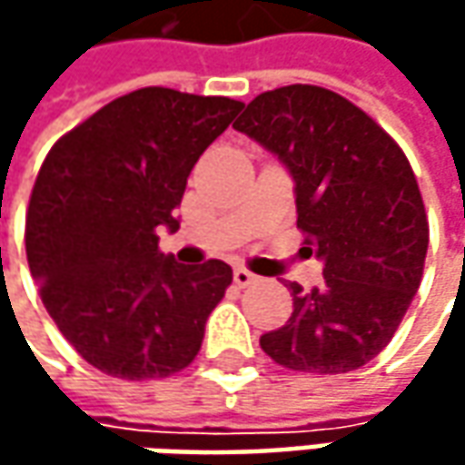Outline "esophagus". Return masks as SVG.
<instances>
[{
  "mask_svg": "<svg viewBox=\"0 0 465 465\" xmlns=\"http://www.w3.org/2000/svg\"><path fill=\"white\" fill-rule=\"evenodd\" d=\"M232 279H235V284H238V287H248V284H253L259 277H256L253 272H248V269L238 266V269L232 272Z\"/></svg>",
  "mask_w": 465,
  "mask_h": 465,
  "instance_id": "34e87169",
  "label": "esophagus"
}]
</instances>
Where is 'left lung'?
<instances>
[{
    "label": "left lung",
    "mask_w": 465,
    "mask_h": 465,
    "mask_svg": "<svg viewBox=\"0 0 465 465\" xmlns=\"http://www.w3.org/2000/svg\"><path fill=\"white\" fill-rule=\"evenodd\" d=\"M232 126L287 165L305 251L323 261L321 287L287 284L292 315L261 336V349L312 375L367 365L420 290L430 242L406 154L362 108L318 84L261 93Z\"/></svg>",
    "instance_id": "left-lung-1"
}]
</instances>
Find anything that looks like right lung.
<instances>
[{"instance_id":"add662e5","label":"right lung","mask_w":465,"mask_h":465,"mask_svg":"<svg viewBox=\"0 0 465 465\" xmlns=\"http://www.w3.org/2000/svg\"><path fill=\"white\" fill-rule=\"evenodd\" d=\"M241 108L223 95L142 87L45 154L27 204V266L64 339L100 372L168 378L199 354L232 269L175 263L157 232L178 230L188 173Z\"/></svg>"}]
</instances>
